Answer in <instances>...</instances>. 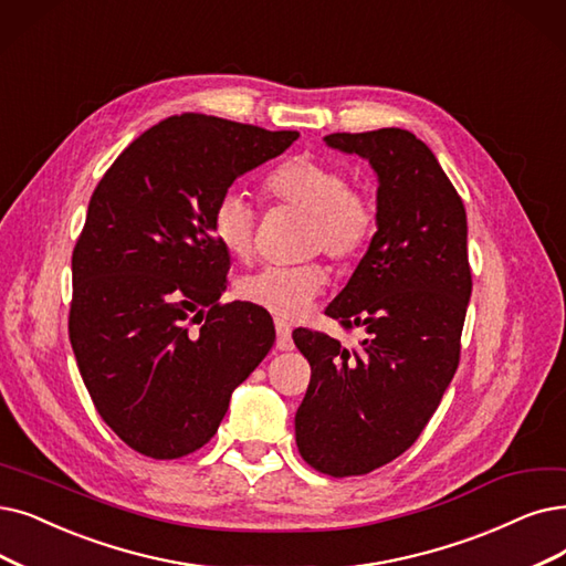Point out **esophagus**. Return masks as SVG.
I'll use <instances>...</instances> for the list:
<instances>
[{
  "label": "esophagus",
  "instance_id": "obj_1",
  "mask_svg": "<svg viewBox=\"0 0 566 566\" xmlns=\"http://www.w3.org/2000/svg\"><path fill=\"white\" fill-rule=\"evenodd\" d=\"M276 348L279 350H292V329H290V325L285 323V321H281V318H276Z\"/></svg>",
  "mask_w": 566,
  "mask_h": 566
}]
</instances>
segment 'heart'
<instances>
[{"instance_id":"heart-1","label":"heart","mask_w":566,"mask_h":566,"mask_svg":"<svg viewBox=\"0 0 566 566\" xmlns=\"http://www.w3.org/2000/svg\"><path fill=\"white\" fill-rule=\"evenodd\" d=\"M266 192L308 213L306 248L334 260H350L365 251L376 230L371 201L350 188V176L334 163L313 155L290 157L264 180ZM255 209L239 188L222 190L211 211V234L228 255L245 260L253 253ZM327 285L318 262L264 264L237 281V295L279 315L297 321Z\"/></svg>"}]
</instances>
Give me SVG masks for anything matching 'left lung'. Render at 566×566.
Masks as SVG:
<instances>
[{
	"mask_svg": "<svg viewBox=\"0 0 566 566\" xmlns=\"http://www.w3.org/2000/svg\"><path fill=\"white\" fill-rule=\"evenodd\" d=\"M329 148L371 165L376 234L350 281L325 308L361 327L357 348L300 329L311 382L295 416L302 458L329 476H361L420 437L455 376L471 297L467 213L434 153L386 127L329 134Z\"/></svg>",
	"mask_w": 566,
	"mask_h": 566,
	"instance_id": "1",
	"label": "left lung"
}]
</instances>
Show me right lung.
<instances>
[{
	"mask_svg": "<svg viewBox=\"0 0 566 566\" xmlns=\"http://www.w3.org/2000/svg\"><path fill=\"white\" fill-rule=\"evenodd\" d=\"M201 113L146 129L99 180L72 255L70 338L97 413L155 460L195 453L276 342L269 313L220 304L222 190L297 142Z\"/></svg>",
	"mask_w": 566,
	"mask_h": 566,
	"instance_id": "add662e5",
	"label": "right lung"
}]
</instances>
